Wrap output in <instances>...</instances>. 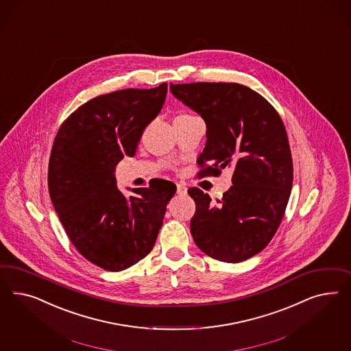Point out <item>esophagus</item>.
<instances>
[{"mask_svg": "<svg viewBox=\"0 0 351 351\" xmlns=\"http://www.w3.org/2000/svg\"><path fill=\"white\" fill-rule=\"evenodd\" d=\"M186 193H188L186 186L182 185V184H178V194H179V195H185Z\"/></svg>", "mask_w": 351, "mask_h": 351, "instance_id": "obj_1", "label": "esophagus"}]
</instances>
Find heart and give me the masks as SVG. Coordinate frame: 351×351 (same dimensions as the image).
Listing matches in <instances>:
<instances>
[{
	"label": "heart",
	"mask_w": 351,
	"mask_h": 351,
	"mask_svg": "<svg viewBox=\"0 0 351 351\" xmlns=\"http://www.w3.org/2000/svg\"><path fill=\"white\" fill-rule=\"evenodd\" d=\"M181 116H186V114H181Z\"/></svg>",
	"instance_id": "1"
}]
</instances>
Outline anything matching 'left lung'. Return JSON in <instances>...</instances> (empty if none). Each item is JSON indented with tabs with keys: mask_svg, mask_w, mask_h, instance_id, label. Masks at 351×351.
<instances>
[{
	"mask_svg": "<svg viewBox=\"0 0 351 351\" xmlns=\"http://www.w3.org/2000/svg\"><path fill=\"white\" fill-rule=\"evenodd\" d=\"M171 93L204 119L206 145L198 176L233 170L221 199L198 188L191 233L206 255L241 263L261 252L274 237L287 207L293 166L282 118L247 86L225 82L170 85Z\"/></svg>",
	"mask_w": 351,
	"mask_h": 351,
	"instance_id": "left-lung-1",
	"label": "left lung"
}]
</instances>
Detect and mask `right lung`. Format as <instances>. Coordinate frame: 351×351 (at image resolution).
Segmentation results:
<instances>
[{
	"label": "right lung",
	"mask_w": 351,
	"mask_h": 351,
	"mask_svg": "<svg viewBox=\"0 0 351 351\" xmlns=\"http://www.w3.org/2000/svg\"><path fill=\"white\" fill-rule=\"evenodd\" d=\"M167 84L126 88L91 99L63 122L49 162L53 208L78 252L109 271H121L152 251L176 185L153 179L118 189L116 166L136 153L143 131L160 114Z\"/></svg>",
	"instance_id": "right-lung-1"
}]
</instances>
